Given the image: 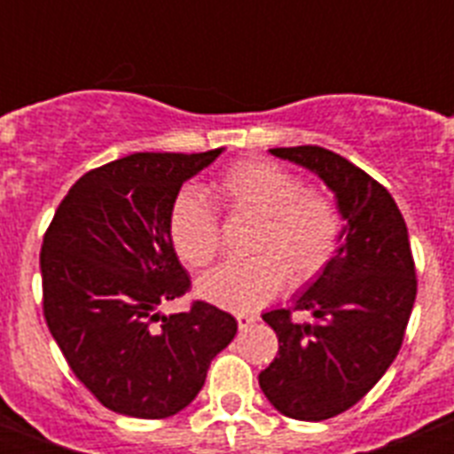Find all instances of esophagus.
I'll return each mask as SVG.
<instances>
[{
	"label": "esophagus",
	"mask_w": 454,
	"mask_h": 454,
	"mask_svg": "<svg viewBox=\"0 0 454 454\" xmlns=\"http://www.w3.org/2000/svg\"><path fill=\"white\" fill-rule=\"evenodd\" d=\"M256 320H259V316L254 314H236V323H239V330H247L250 325H254Z\"/></svg>",
	"instance_id": "obj_1"
}]
</instances>
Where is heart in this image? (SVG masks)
Listing matches in <instances>:
<instances>
[{
	"instance_id": "1",
	"label": "heart",
	"mask_w": 454,
	"mask_h": 454,
	"mask_svg": "<svg viewBox=\"0 0 454 454\" xmlns=\"http://www.w3.org/2000/svg\"><path fill=\"white\" fill-rule=\"evenodd\" d=\"M215 195L230 211L263 218L250 259L227 262L202 277L198 291L207 302L230 311H252L293 284L314 282L334 259L343 234L339 207L327 195L309 191L298 172L268 161H240L215 184ZM175 252L192 270L214 263L223 247L215 208L202 192L184 191L170 208Z\"/></svg>"
}]
</instances>
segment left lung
<instances>
[{
  "label": "left lung",
  "instance_id": "left-lung-1",
  "mask_svg": "<svg viewBox=\"0 0 454 454\" xmlns=\"http://www.w3.org/2000/svg\"><path fill=\"white\" fill-rule=\"evenodd\" d=\"M270 152L314 170L334 191L346 227L332 263L295 307L263 314L279 350L259 387L288 419L327 420L359 403L398 355L419 286L414 256L398 204L362 168L318 145ZM293 310L315 320L298 324Z\"/></svg>",
  "mask_w": 454,
  "mask_h": 454
}]
</instances>
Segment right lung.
Masks as SVG:
<instances>
[{
	"label": "right lung",
	"instance_id": "1",
	"mask_svg": "<svg viewBox=\"0 0 454 454\" xmlns=\"http://www.w3.org/2000/svg\"><path fill=\"white\" fill-rule=\"evenodd\" d=\"M223 152H136L86 172L43 239V314L79 382L115 414L168 419L192 403L236 320L204 300L184 314L159 307L191 291L170 239L186 179Z\"/></svg>",
	"mask_w": 454,
	"mask_h": 454
}]
</instances>
